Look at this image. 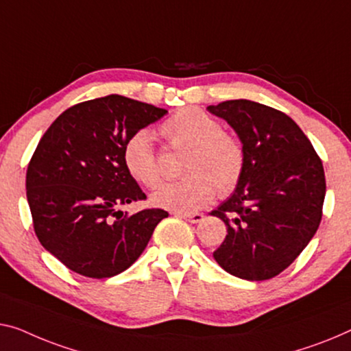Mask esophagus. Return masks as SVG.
I'll list each match as a JSON object with an SVG mask.
<instances>
[{"mask_svg": "<svg viewBox=\"0 0 351 351\" xmlns=\"http://www.w3.org/2000/svg\"><path fill=\"white\" fill-rule=\"evenodd\" d=\"M178 216L182 217V219H184V221L191 222V223L202 222L203 217H205L202 213H178Z\"/></svg>", "mask_w": 351, "mask_h": 351, "instance_id": "1", "label": "esophagus"}]
</instances>
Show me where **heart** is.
<instances>
[{
    "label": "heart",
    "instance_id": "obj_1",
    "mask_svg": "<svg viewBox=\"0 0 351 351\" xmlns=\"http://www.w3.org/2000/svg\"><path fill=\"white\" fill-rule=\"evenodd\" d=\"M160 134L170 146L186 149L182 159L184 180L171 182L153 193L151 203L175 213H193L206 206L219 193L237 187L244 170V151L222 124L200 108L178 110L160 125ZM123 162L128 173L145 187L154 189L162 171L154 148L153 132L140 129L125 140Z\"/></svg>",
    "mask_w": 351,
    "mask_h": 351
}]
</instances>
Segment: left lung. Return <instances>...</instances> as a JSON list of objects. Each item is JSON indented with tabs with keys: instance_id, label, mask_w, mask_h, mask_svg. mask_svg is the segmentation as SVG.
<instances>
[{
	"instance_id": "obj_1",
	"label": "left lung",
	"mask_w": 351,
	"mask_h": 351,
	"mask_svg": "<svg viewBox=\"0 0 351 351\" xmlns=\"http://www.w3.org/2000/svg\"><path fill=\"white\" fill-rule=\"evenodd\" d=\"M208 112L232 125L244 151L237 189L211 211L227 226L213 257L239 279H271L289 268L320 226L323 164L300 125L279 110L237 99Z\"/></svg>"
}]
</instances>
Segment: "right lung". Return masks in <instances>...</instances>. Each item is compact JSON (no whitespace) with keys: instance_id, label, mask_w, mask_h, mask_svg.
<instances>
[{"instance_id":"right-lung-1","label":"right lung","mask_w":351,"mask_h":351,"mask_svg":"<svg viewBox=\"0 0 351 351\" xmlns=\"http://www.w3.org/2000/svg\"><path fill=\"white\" fill-rule=\"evenodd\" d=\"M165 113L110 94L67 108L40 138L26 170L34 232L74 273L93 279L123 273L169 216L164 209L132 216L119 209L146 198L124 167L125 140Z\"/></svg>"}]
</instances>
